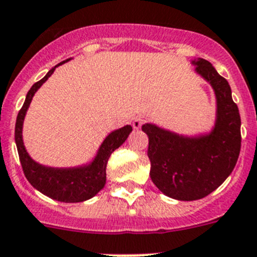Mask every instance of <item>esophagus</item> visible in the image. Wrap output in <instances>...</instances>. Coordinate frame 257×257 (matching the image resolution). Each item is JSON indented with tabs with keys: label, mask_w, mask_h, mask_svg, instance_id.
<instances>
[{
	"label": "esophagus",
	"mask_w": 257,
	"mask_h": 257,
	"mask_svg": "<svg viewBox=\"0 0 257 257\" xmlns=\"http://www.w3.org/2000/svg\"><path fill=\"white\" fill-rule=\"evenodd\" d=\"M142 124H144V117L142 116H136L135 119L132 120V125H133L135 129H140L142 126Z\"/></svg>",
	"instance_id": "obj_1"
}]
</instances>
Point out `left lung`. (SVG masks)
I'll use <instances>...</instances> for the list:
<instances>
[{"label":"left lung","mask_w":257,"mask_h":257,"mask_svg":"<svg viewBox=\"0 0 257 257\" xmlns=\"http://www.w3.org/2000/svg\"><path fill=\"white\" fill-rule=\"evenodd\" d=\"M195 73L211 85L216 98L215 121L209 131L182 135L145 122L149 137L150 177L164 195L176 200L202 199L233 172L240 151V116L229 82L208 61L190 62Z\"/></svg>","instance_id":"obj_1"}]
</instances>
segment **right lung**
I'll return each mask as SVG.
<instances>
[{
    "mask_svg": "<svg viewBox=\"0 0 257 257\" xmlns=\"http://www.w3.org/2000/svg\"><path fill=\"white\" fill-rule=\"evenodd\" d=\"M71 59L61 62L53 67L40 81L33 84L27 93L22 110L19 111L15 124V144L21 159L22 168L30 184L44 195L63 203H79L97 195L106 185V167L111 154L126 141L133 131L131 125L115 129L106 136L98 147L90 162L76 167H50L36 162L28 154L23 141V124L27 111L35 97L36 91L45 84L46 80L54 73L55 68L67 63Z\"/></svg>",
    "mask_w": 257,
    "mask_h": 257,
    "instance_id": "1",
    "label": "right lung"
}]
</instances>
